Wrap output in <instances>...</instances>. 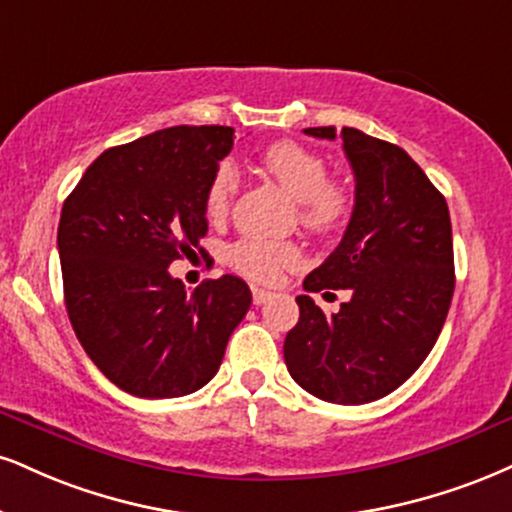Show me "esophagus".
<instances>
[{"label":"esophagus","instance_id":"34e87169","mask_svg":"<svg viewBox=\"0 0 512 512\" xmlns=\"http://www.w3.org/2000/svg\"><path fill=\"white\" fill-rule=\"evenodd\" d=\"M272 291H264V288H252V303L255 305H264L272 300Z\"/></svg>","mask_w":512,"mask_h":512}]
</instances>
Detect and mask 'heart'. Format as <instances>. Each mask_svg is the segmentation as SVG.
<instances>
[{"label":"heart","instance_id":"1","mask_svg":"<svg viewBox=\"0 0 512 512\" xmlns=\"http://www.w3.org/2000/svg\"><path fill=\"white\" fill-rule=\"evenodd\" d=\"M260 166L300 207V224L312 233H334L353 212V193L341 178L329 176V166L317 152L293 140H276L260 152ZM238 193V171L231 162L214 169L205 190V212L212 221L229 214ZM300 260L295 243L267 238H243L226 252L233 272L257 283H272L286 267Z\"/></svg>","mask_w":512,"mask_h":512}]
</instances>
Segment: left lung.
<instances>
[{
  "mask_svg": "<svg viewBox=\"0 0 512 512\" xmlns=\"http://www.w3.org/2000/svg\"><path fill=\"white\" fill-rule=\"evenodd\" d=\"M305 133L336 140L334 126ZM341 138L355 207L338 248L303 288H350L353 298L324 315L298 295L283 360L312 396L362 405L396 391L434 348L455 288L453 233L446 197L408 152L357 128H343Z\"/></svg>",
  "mask_w": 512,
  "mask_h": 512,
  "instance_id": "obj_1",
  "label": "left lung"
}]
</instances>
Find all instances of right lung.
I'll return each mask as SVG.
<instances>
[{
    "label": "right lung",
    "instance_id": "obj_1",
    "mask_svg": "<svg viewBox=\"0 0 512 512\" xmlns=\"http://www.w3.org/2000/svg\"><path fill=\"white\" fill-rule=\"evenodd\" d=\"M231 147L229 126H174L109 147L61 209L71 326L104 377L131 396L202 389L250 310L252 293L238 276L190 293L169 274L205 238V190Z\"/></svg>",
    "mask_w": 512,
    "mask_h": 512
}]
</instances>
